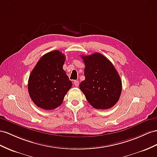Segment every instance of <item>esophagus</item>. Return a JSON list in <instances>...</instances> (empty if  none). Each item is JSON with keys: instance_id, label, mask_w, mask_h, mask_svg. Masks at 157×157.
Instances as JSON below:
<instances>
[{"instance_id": "34e87169", "label": "esophagus", "mask_w": 157, "mask_h": 157, "mask_svg": "<svg viewBox=\"0 0 157 157\" xmlns=\"http://www.w3.org/2000/svg\"><path fill=\"white\" fill-rule=\"evenodd\" d=\"M74 84L76 87H78L79 86V82L78 81V80H75V81L74 82Z\"/></svg>"}]
</instances>
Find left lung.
<instances>
[{
	"label": "left lung",
	"instance_id": "1",
	"mask_svg": "<svg viewBox=\"0 0 157 157\" xmlns=\"http://www.w3.org/2000/svg\"><path fill=\"white\" fill-rule=\"evenodd\" d=\"M86 79L79 89L90 105L98 109H107L115 105L120 98L122 82L114 66L99 53L82 56Z\"/></svg>",
	"mask_w": 157,
	"mask_h": 157
}]
</instances>
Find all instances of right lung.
<instances>
[{
  "label": "right lung",
  "mask_w": 157,
  "mask_h": 157,
  "mask_svg": "<svg viewBox=\"0 0 157 157\" xmlns=\"http://www.w3.org/2000/svg\"><path fill=\"white\" fill-rule=\"evenodd\" d=\"M65 55L58 50L42 56L29 76L28 90L33 101L43 109L59 107L72 82L63 70Z\"/></svg>",
  "instance_id": "right-lung-1"
}]
</instances>
